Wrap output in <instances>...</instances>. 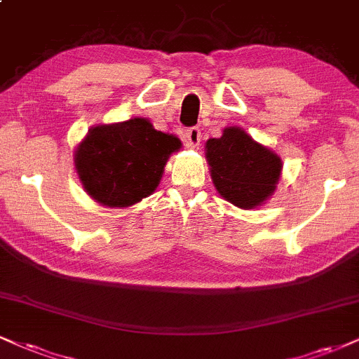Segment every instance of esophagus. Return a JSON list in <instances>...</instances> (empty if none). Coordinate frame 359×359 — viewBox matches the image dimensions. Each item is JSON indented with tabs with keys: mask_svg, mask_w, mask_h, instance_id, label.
Returning <instances> with one entry per match:
<instances>
[{
	"mask_svg": "<svg viewBox=\"0 0 359 359\" xmlns=\"http://www.w3.org/2000/svg\"><path fill=\"white\" fill-rule=\"evenodd\" d=\"M185 142H187V147H191V149H197L198 144H201V130L197 127L189 128L185 132Z\"/></svg>",
	"mask_w": 359,
	"mask_h": 359,
	"instance_id": "1",
	"label": "esophagus"
}]
</instances>
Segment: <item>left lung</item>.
<instances>
[{"mask_svg": "<svg viewBox=\"0 0 359 359\" xmlns=\"http://www.w3.org/2000/svg\"><path fill=\"white\" fill-rule=\"evenodd\" d=\"M205 158L217 192L241 209L264 204L283 172L279 155L236 125L205 142Z\"/></svg>", "mask_w": 359, "mask_h": 359, "instance_id": "8db88e82", "label": "left lung"}]
</instances>
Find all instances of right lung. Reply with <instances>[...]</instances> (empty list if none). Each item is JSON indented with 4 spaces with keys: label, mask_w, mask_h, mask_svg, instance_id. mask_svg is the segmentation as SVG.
Returning <instances> with one entry per match:
<instances>
[{
    "label": "right lung",
    "mask_w": 359,
    "mask_h": 359,
    "mask_svg": "<svg viewBox=\"0 0 359 359\" xmlns=\"http://www.w3.org/2000/svg\"><path fill=\"white\" fill-rule=\"evenodd\" d=\"M182 142L155 130L149 118L92 127L76 145L73 162L83 191L105 207H130L155 192L170 155Z\"/></svg>",
    "instance_id": "obj_1"
}]
</instances>
